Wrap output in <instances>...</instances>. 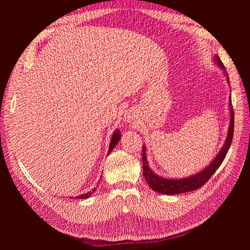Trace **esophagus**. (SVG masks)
I'll return each instance as SVG.
<instances>
[{
    "label": "esophagus",
    "mask_w": 250,
    "mask_h": 250,
    "mask_svg": "<svg viewBox=\"0 0 250 250\" xmlns=\"http://www.w3.org/2000/svg\"><path fill=\"white\" fill-rule=\"evenodd\" d=\"M124 119H125L126 122L132 123V122H134L135 120H137V116H135V112H134L133 110H130V109H129V110H127V111L125 112Z\"/></svg>",
    "instance_id": "34e87169"
}]
</instances>
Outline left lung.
I'll list each match as a JSON object with an SVG mask.
<instances>
[{"label": "left lung", "instance_id": "left-lung-1", "mask_svg": "<svg viewBox=\"0 0 250 250\" xmlns=\"http://www.w3.org/2000/svg\"><path fill=\"white\" fill-rule=\"evenodd\" d=\"M215 62L216 63L224 70L225 73V66L223 65L222 62L218 56H215ZM226 77H228V81L229 82L228 74L225 73ZM229 110H230V122H229V133L228 138L224 143L222 149L218 155L215 157V160L211 162L207 168H204L201 172L195 174V175L188 176L187 178L183 179H169V178H164L156 175L149 168V165L147 162V155H146V148L143 146V171H144V176L148 183V186L154 190L155 192H158L161 194L166 195H175L180 193H186V192H191L195 191L197 188H201L207 181L213 176V174L216 172V170L220 167L223 160L225 158L226 154H228V151L230 147V144L233 137V122H234V113L232 109V104H231V98H229Z\"/></svg>", "mask_w": 250, "mask_h": 250}]
</instances>
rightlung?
Wrapping results in <instances>:
<instances>
[{
    "label": "right lung",
    "mask_w": 250,
    "mask_h": 250,
    "mask_svg": "<svg viewBox=\"0 0 250 250\" xmlns=\"http://www.w3.org/2000/svg\"><path fill=\"white\" fill-rule=\"evenodd\" d=\"M120 132H121V131L117 129V130L115 131V133L112 134V138H111V141H110V145H109V149H108V153L111 152V150L116 147L118 142L120 141V139H121V133H120ZM95 191H96V188H94L93 191H89V192H87V193H85V194H81V195L77 196V198H78V199H86V198L90 197V195H93ZM70 198L72 199L73 197H70Z\"/></svg>",
    "instance_id": "right-lung-1"
}]
</instances>
